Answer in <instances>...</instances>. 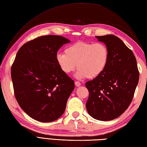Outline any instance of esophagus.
I'll return each instance as SVG.
<instances>
[{
	"label": "esophagus",
	"instance_id": "1",
	"mask_svg": "<svg viewBox=\"0 0 147 147\" xmlns=\"http://www.w3.org/2000/svg\"><path fill=\"white\" fill-rule=\"evenodd\" d=\"M75 85L76 86H81V83L80 82H78V81H76V82H75Z\"/></svg>",
	"mask_w": 147,
	"mask_h": 147
}]
</instances>
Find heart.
<instances>
[{
    "mask_svg": "<svg viewBox=\"0 0 147 147\" xmlns=\"http://www.w3.org/2000/svg\"><path fill=\"white\" fill-rule=\"evenodd\" d=\"M109 50L102 43L79 41L65 49L64 54H59L56 60L61 70L69 74L77 64L78 78L93 79L104 72L109 61Z\"/></svg>",
    "mask_w": 147,
    "mask_h": 147,
    "instance_id": "heart-1",
    "label": "heart"
}]
</instances>
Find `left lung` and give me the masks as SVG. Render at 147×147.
<instances>
[{
	"label": "left lung",
	"instance_id": "1",
	"mask_svg": "<svg viewBox=\"0 0 147 147\" xmlns=\"http://www.w3.org/2000/svg\"><path fill=\"white\" fill-rule=\"evenodd\" d=\"M96 38L108 48L109 61L100 75L85 84L90 93L86 107L93 118L111 121L128 108L138 83L139 71L133 52L117 36Z\"/></svg>",
	"mask_w": 147,
	"mask_h": 147
}]
</instances>
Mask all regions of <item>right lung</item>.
<instances>
[{
	"label": "right lung",
	"mask_w": 147,
	"mask_h": 147,
	"mask_svg": "<svg viewBox=\"0 0 147 147\" xmlns=\"http://www.w3.org/2000/svg\"><path fill=\"white\" fill-rule=\"evenodd\" d=\"M70 40L45 35L26 42L19 50L11 67L15 97L30 117L48 123L63 114L74 82L58 65V50Z\"/></svg>",
	"instance_id": "obj_1"
}]
</instances>
